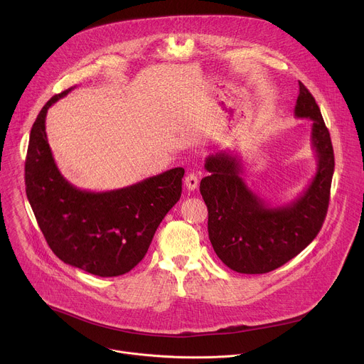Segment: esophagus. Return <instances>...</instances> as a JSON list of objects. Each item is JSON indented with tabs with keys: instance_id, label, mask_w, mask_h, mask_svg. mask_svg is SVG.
<instances>
[{
	"instance_id": "1",
	"label": "esophagus",
	"mask_w": 364,
	"mask_h": 364,
	"mask_svg": "<svg viewBox=\"0 0 364 364\" xmlns=\"http://www.w3.org/2000/svg\"><path fill=\"white\" fill-rule=\"evenodd\" d=\"M184 184H186V187L188 188V190H196L197 188V186H198V177H197V174H194V173H190V174H187V177L184 178Z\"/></svg>"
}]
</instances>
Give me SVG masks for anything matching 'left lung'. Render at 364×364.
<instances>
[{"label":"left lung","instance_id":"obj_1","mask_svg":"<svg viewBox=\"0 0 364 364\" xmlns=\"http://www.w3.org/2000/svg\"><path fill=\"white\" fill-rule=\"evenodd\" d=\"M296 118L313 121L311 145L317 171L294 201L271 205L243 180L239 157L219 151L205 160L210 173L201 180L200 193L209 210V239L220 261L240 274H267L296 256L318 235L330 201L334 151L330 132L314 96L299 82L294 111Z\"/></svg>","mask_w":364,"mask_h":364}]
</instances>
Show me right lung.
<instances>
[{
	"mask_svg": "<svg viewBox=\"0 0 364 364\" xmlns=\"http://www.w3.org/2000/svg\"><path fill=\"white\" fill-rule=\"evenodd\" d=\"M72 89L51 97L33 124L26 159L27 198L47 245L65 264L103 278L119 277L142 261L155 230L180 200L184 168L111 191L70 184L51 154L46 115Z\"/></svg>",
	"mask_w": 364,
	"mask_h": 364,
	"instance_id": "1",
	"label": "right lung"
}]
</instances>
